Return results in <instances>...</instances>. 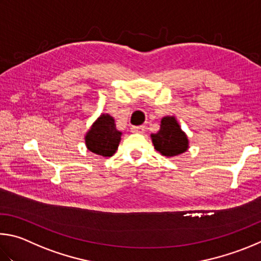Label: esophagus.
Returning a JSON list of instances; mask_svg holds the SVG:
<instances>
[{"label":"esophagus","mask_w":261,"mask_h":261,"mask_svg":"<svg viewBox=\"0 0 261 261\" xmlns=\"http://www.w3.org/2000/svg\"><path fill=\"white\" fill-rule=\"evenodd\" d=\"M130 130L133 132V133H143V132L145 130V127L144 126H132Z\"/></svg>","instance_id":"1"}]
</instances>
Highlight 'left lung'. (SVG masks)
I'll return each instance as SVG.
<instances>
[{
	"instance_id": "left-lung-1",
	"label": "left lung",
	"mask_w": 261,
	"mask_h": 261,
	"mask_svg": "<svg viewBox=\"0 0 261 261\" xmlns=\"http://www.w3.org/2000/svg\"><path fill=\"white\" fill-rule=\"evenodd\" d=\"M151 140L154 149L166 157L177 156L189 148L188 138L174 117H164L161 129L156 134H151Z\"/></svg>"
}]
</instances>
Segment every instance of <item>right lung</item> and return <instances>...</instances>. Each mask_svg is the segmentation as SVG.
Returning a JSON list of instances; mask_svg holds the SVG:
<instances>
[{
  "label": "right lung",
  "mask_w": 261,
  "mask_h": 261,
  "mask_svg": "<svg viewBox=\"0 0 261 261\" xmlns=\"http://www.w3.org/2000/svg\"><path fill=\"white\" fill-rule=\"evenodd\" d=\"M121 132L116 128L114 119L110 114H100L85 136L88 150L103 157H111L118 150Z\"/></svg>",
  "instance_id": "obj_1"
}]
</instances>
